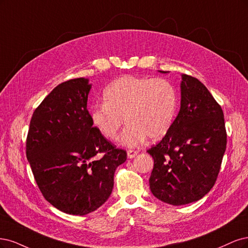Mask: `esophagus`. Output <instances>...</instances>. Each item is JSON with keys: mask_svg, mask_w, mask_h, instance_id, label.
Here are the masks:
<instances>
[{"mask_svg": "<svg viewBox=\"0 0 248 248\" xmlns=\"http://www.w3.org/2000/svg\"><path fill=\"white\" fill-rule=\"evenodd\" d=\"M126 154H127V157L129 158H133V157H135L136 155H138V151H136V150H131V149H129L126 151Z\"/></svg>", "mask_w": 248, "mask_h": 248, "instance_id": "1", "label": "esophagus"}]
</instances>
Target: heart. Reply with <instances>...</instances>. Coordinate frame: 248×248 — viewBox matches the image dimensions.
Instances as JSON below:
<instances>
[{
  "label": "heart",
  "instance_id": "1",
  "mask_svg": "<svg viewBox=\"0 0 248 248\" xmlns=\"http://www.w3.org/2000/svg\"><path fill=\"white\" fill-rule=\"evenodd\" d=\"M104 104L91 110L93 125L108 140H115L124 122L129 124L119 137L123 146L135 148L147 137L157 140L170 131L178 107L177 92L164 78L124 75L103 92Z\"/></svg>",
  "mask_w": 248,
  "mask_h": 248
}]
</instances>
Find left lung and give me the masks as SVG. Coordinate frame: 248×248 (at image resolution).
<instances>
[{"instance_id":"left-lung-1","label":"left lung","mask_w":248,"mask_h":248,"mask_svg":"<svg viewBox=\"0 0 248 248\" xmlns=\"http://www.w3.org/2000/svg\"><path fill=\"white\" fill-rule=\"evenodd\" d=\"M180 92V110L170 131L147 150L155 161L151 193L174 206L196 202L209 193L227 146L222 109L207 87L182 74Z\"/></svg>"}]
</instances>
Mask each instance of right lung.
Here are the masks:
<instances>
[{"instance_id": "1", "label": "right lung", "mask_w": 248, "mask_h": 248, "mask_svg": "<svg viewBox=\"0 0 248 248\" xmlns=\"http://www.w3.org/2000/svg\"><path fill=\"white\" fill-rule=\"evenodd\" d=\"M75 78L54 87L34 111L27 158L43 197L73 215L97 210L112 193L126 153L93 126L86 109L92 84Z\"/></svg>"}]
</instances>
